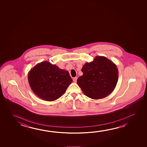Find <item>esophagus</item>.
<instances>
[{
    "instance_id": "esophagus-1",
    "label": "esophagus",
    "mask_w": 147,
    "mask_h": 147,
    "mask_svg": "<svg viewBox=\"0 0 147 147\" xmlns=\"http://www.w3.org/2000/svg\"><path fill=\"white\" fill-rule=\"evenodd\" d=\"M77 77H74V78H73V82H77Z\"/></svg>"
}]
</instances>
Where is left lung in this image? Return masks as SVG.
I'll return each instance as SVG.
<instances>
[{"label":"left lung","mask_w":147,"mask_h":147,"mask_svg":"<svg viewBox=\"0 0 147 147\" xmlns=\"http://www.w3.org/2000/svg\"><path fill=\"white\" fill-rule=\"evenodd\" d=\"M83 75L77 82L85 95L94 99L104 98L115 89L118 71L114 63L105 56H96L82 67Z\"/></svg>","instance_id":"obj_1"}]
</instances>
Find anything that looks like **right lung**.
<instances>
[{
    "mask_svg": "<svg viewBox=\"0 0 147 147\" xmlns=\"http://www.w3.org/2000/svg\"><path fill=\"white\" fill-rule=\"evenodd\" d=\"M28 81L35 95L44 100L52 101L65 93L72 79L67 71L45 61L37 64L29 71Z\"/></svg>",
    "mask_w": 147,
    "mask_h": 147,
    "instance_id": "obj_1",
    "label": "right lung"
}]
</instances>
